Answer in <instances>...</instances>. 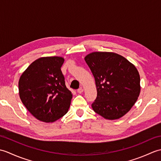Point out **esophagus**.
<instances>
[{"instance_id": "obj_1", "label": "esophagus", "mask_w": 161, "mask_h": 161, "mask_svg": "<svg viewBox=\"0 0 161 161\" xmlns=\"http://www.w3.org/2000/svg\"><path fill=\"white\" fill-rule=\"evenodd\" d=\"M83 91H84L83 88H79V89L77 90V93H82Z\"/></svg>"}]
</instances>
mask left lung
Listing matches in <instances>:
<instances>
[{"label": "left lung", "instance_id": "1", "mask_svg": "<svg viewBox=\"0 0 161 161\" xmlns=\"http://www.w3.org/2000/svg\"><path fill=\"white\" fill-rule=\"evenodd\" d=\"M93 73L97 97L93 111L105 119H119L131 108L141 92L140 75L133 64L114 53L95 52L84 58Z\"/></svg>", "mask_w": 161, "mask_h": 161}]
</instances>
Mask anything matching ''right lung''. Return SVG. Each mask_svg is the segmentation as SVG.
Returning <instances> with one entry per match:
<instances>
[{
	"label": "right lung",
	"mask_w": 161,
	"mask_h": 161,
	"mask_svg": "<svg viewBox=\"0 0 161 161\" xmlns=\"http://www.w3.org/2000/svg\"><path fill=\"white\" fill-rule=\"evenodd\" d=\"M61 57H41L23 72L19 81V96L34 117L52 122L66 114L73 94L65 84Z\"/></svg>",
	"instance_id": "obj_1"
}]
</instances>
